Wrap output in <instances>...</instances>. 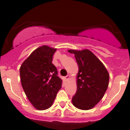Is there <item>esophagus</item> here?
Listing matches in <instances>:
<instances>
[{
    "instance_id": "obj_1",
    "label": "esophagus",
    "mask_w": 130,
    "mask_h": 130,
    "mask_svg": "<svg viewBox=\"0 0 130 130\" xmlns=\"http://www.w3.org/2000/svg\"><path fill=\"white\" fill-rule=\"evenodd\" d=\"M64 78H65V79H66V80H67V79H68L69 78H70V75H66V76L65 77H64Z\"/></svg>"
}]
</instances>
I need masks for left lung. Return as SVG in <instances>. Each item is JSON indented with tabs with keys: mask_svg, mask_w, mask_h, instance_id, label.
I'll return each instance as SVG.
<instances>
[{
	"mask_svg": "<svg viewBox=\"0 0 130 130\" xmlns=\"http://www.w3.org/2000/svg\"><path fill=\"white\" fill-rule=\"evenodd\" d=\"M68 52L75 55L79 66L77 91L72 97V103L80 109H90L104 97L109 75L102 62L88 49Z\"/></svg>",
	"mask_w": 130,
	"mask_h": 130,
	"instance_id": "obj_1",
	"label": "left lung"
}]
</instances>
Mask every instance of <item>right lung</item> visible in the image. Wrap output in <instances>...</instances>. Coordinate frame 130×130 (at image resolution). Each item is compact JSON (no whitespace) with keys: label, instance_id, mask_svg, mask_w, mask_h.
I'll use <instances>...</instances> for the list:
<instances>
[{"label":"right lung","instance_id":"1","mask_svg":"<svg viewBox=\"0 0 130 130\" xmlns=\"http://www.w3.org/2000/svg\"><path fill=\"white\" fill-rule=\"evenodd\" d=\"M57 49L43 45L36 49L20 68L21 82L26 97L38 110L52 105L61 88L62 79L52 63Z\"/></svg>","mask_w":130,"mask_h":130}]
</instances>
